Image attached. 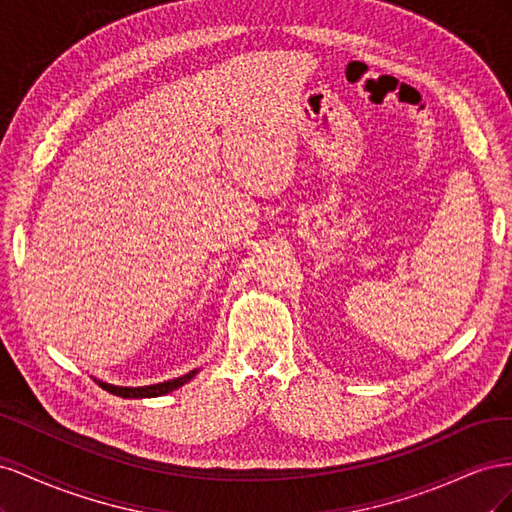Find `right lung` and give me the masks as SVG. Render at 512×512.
I'll list each match as a JSON object with an SVG mask.
<instances>
[{
  "label": "right lung",
  "instance_id": "right-lung-1",
  "mask_svg": "<svg viewBox=\"0 0 512 512\" xmlns=\"http://www.w3.org/2000/svg\"><path fill=\"white\" fill-rule=\"evenodd\" d=\"M200 369H192L185 376H179L175 380H166V382H158V384H147V386H117V384H108L102 380H96L104 391L113 393L117 397H126V399H145V397H160V395H168L177 391L179 386H183L185 382H190Z\"/></svg>",
  "mask_w": 512,
  "mask_h": 512
}]
</instances>
